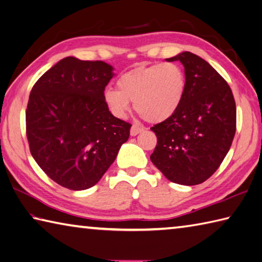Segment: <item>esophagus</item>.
<instances>
[{"label": "esophagus", "mask_w": 262, "mask_h": 262, "mask_svg": "<svg viewBox=\"0 0 262 262\" xmlns=\"http://www.w3.org/2000/svg\"><path fill=\"white\" fill-rule=\"evenodd\" d=\"M143 128L140 127V126H136V125H133L132 128H130V136H136L137 134H140V133H142Z\"/></svg>", "instance_id": "obj_1"}]
</instances>
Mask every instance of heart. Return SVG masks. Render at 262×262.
<instances>
[{"label": "heart", "instance_id": "obj_1", "mask_svg": "<svg viewBox=\"0 0 262 262\" xmlns=\"http://www.w3.org/2000/svg\"><path fill=\"white\" fill-rule=\"evenodd\" d=\"M118 89L106 87L104 103L112 115L125 118L134 109L148 122L169 119L179 109L186 93V76L177 63L165 62L137 67L122 74L117 80Z\"/></svg>", "mask_w": 262, "mask_h": 262}]
</instances>
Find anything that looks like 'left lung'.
Instances as JSON below:
<instances>
[{
  "instance_id": "left-lung-1",
  "label": "left lung",
  "mask_w": 262,
  "mask_h": 262,
  "mask_svg": "<svg viewBox=\"0 0 262 262\" xmlns=\"http://www.w3.org/2000/svg\"><path fill=\"white\" fill-rule=\"evenodd\" d=\"M186 93L169 119L151 128L158 142L150 159L167 179L198 185L212 175L226 157L236 130V105L232 90L206 60L182 52Z\"/></svg>"
}]
</instances>
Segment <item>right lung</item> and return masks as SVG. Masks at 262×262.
Wrapping results in <instances>:
<instances>
[{"label":"right lung","mask_w":262,"mask_h":262,"mask_svg":"<svg viewBox=\"0 0 262 262\" xmlns=\"http://www.w3.org/2000/svg\"><path fill=\"white\" fill-rule=\"evenodd\" d=\"M115 76L103 61L67 56L36 81L26 110L30 153L59 185L83 191L100 181L129 137L132 125L107 109Z\"/></svg>","instance_id":"right-lung-1"}]
</instances>
